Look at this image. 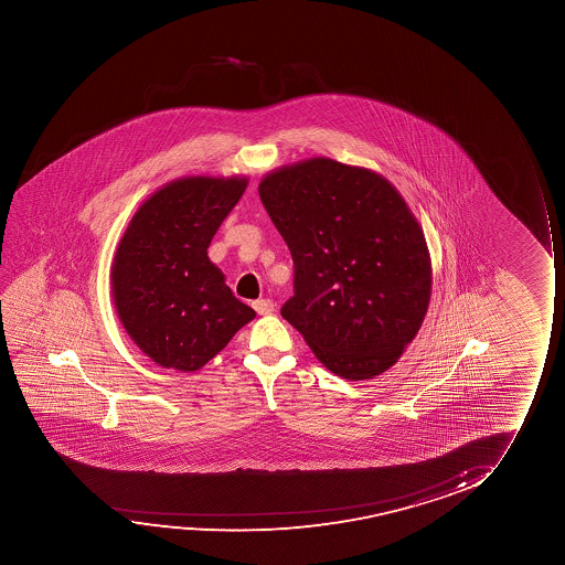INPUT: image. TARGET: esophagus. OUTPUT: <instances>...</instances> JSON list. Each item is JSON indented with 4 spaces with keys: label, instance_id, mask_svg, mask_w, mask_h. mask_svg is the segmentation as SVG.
I'll list each match as a JSON object with an SVG mask.
<instances>
[{
    "label": "esophagus",
    "instance_id": "obj_1",
    "mask_svg": "<svg viewBox=\"0 0 565 565\" xmlns=\"http://www.w3.org/2000/svg\"><path fill=\"white\" fill-rule=\"evenodd\" d=\"M253 307H255L256 312L260 317H266V315L274 312V301L271 299H258V301L253 302Z\"/></svg>",
    "mask_w": 565,
    "mask_h": 565
}]
</instances>
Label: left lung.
Segmentation results:
<instances>
[{
	"instance_id": "obj_1",
	"label": "left lung",
	"mask_w": 565,
	"mask_h": 565,
	"mask_svg": "<svg viewBox=\"0 0 565 565\" xmlns=\"http://www.w3.org/2000/svg\"><path fill=\"white\" fill-rule=\"evenodd\" d=\"M258 194L294 258L281 317L341 379L387 371L430 301L425 235L394 186L330 158L281 168Z\"/></svg>"
}]
</instances>
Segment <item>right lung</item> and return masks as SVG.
<instances>
[{"label":"right lung","mask_w":565,"mask_h":565,"mask_svg":"<svg viewBox=\"0 0 565 565\" xmlns=\"http://www.w3.org/2000/svg\"><path fill=\"white\" fill-rule=\"evenodd\" d=\"M245 186V178L173 181L140 206L119 243L117 315L160 366L199 371L256 317L206 253Z\"/></svg>","instance_id":"obj_1"}]
</instances>
